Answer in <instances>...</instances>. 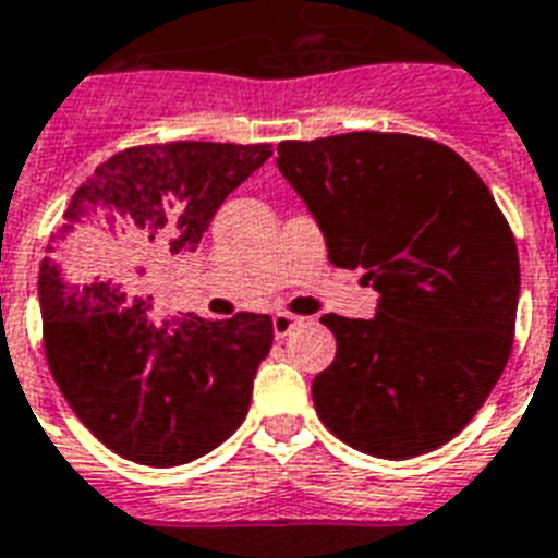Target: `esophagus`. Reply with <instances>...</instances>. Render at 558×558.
<instances>
[{"instance_id":"34e87169","label":"esophagus","mask_w":558,"mask_h":558,"mask_svg":"<svg viewBox=\"0 0 558 558\" xmlns=\"http://www.w3.org/2000/svg\"><path fill=\"white\" fill-rule=\"evenodd\" d=\"M296 325H302V316H296V313H288V311L274 313V333H276V339H282V336H288L290 330L296 328Z\"/></svg>"}]
</instances>
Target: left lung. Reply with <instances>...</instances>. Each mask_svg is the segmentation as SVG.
<instances>
[{
  "label": "left lung",
  "instance_id": "left-lung-1",
  "mask_svg": "<svg viewBox=\"0 0 558 558\" xmlns=\"http://www.w3.org/2000/svg\"><path fill=\"white\" fill-rule=\"evenodd\" d=\"M276 150L328 259L379 290L373 319L322 316L336 359L313 379L316 413L379 459L441 448L485 404L513 348L519 251L494 193L456 150L411 133Z\"/></svg>",
  "mask_w": 558,
  "mask_h": 558
}]
</instances>
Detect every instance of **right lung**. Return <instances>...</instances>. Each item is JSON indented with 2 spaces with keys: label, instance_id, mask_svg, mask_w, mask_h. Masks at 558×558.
Here are the masks:
<instances>
[{
  "label": "right lung",
  "instance_id": "1",
  "mask_svg": "<svg viewBox=\"0 0 558 558\" xmlns=\"http://www.w3.org/2000/svg\"><path fill=\"white\" fill-rule=\"evenodd\" d=\"M270 145L168 142L119 150L73 193L39 268L45 356L82 425L113 453L177 468L247 416L274 322L156 319L150 284L196 251Z\"/></svg>",
  "mask_w": 558,
  "mask_h": 558
}]
</instances>
